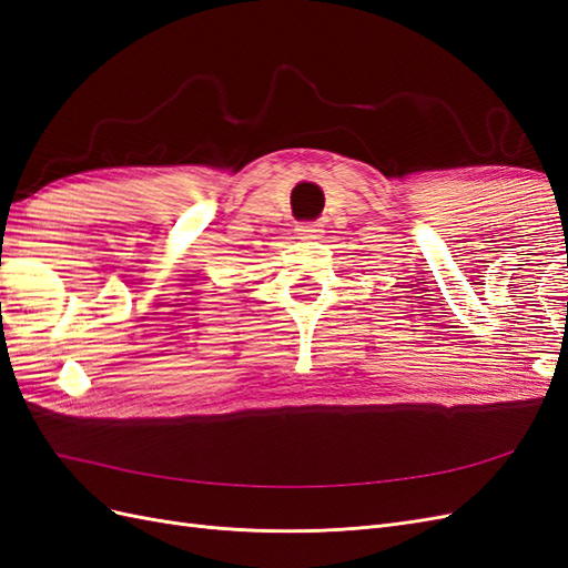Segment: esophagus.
I'll return each mask as SVG.
<instances>
[{"label": "esophagus", "mask_w": 568, "mask_h": 568, "mask_svg": "<svg viewBox=\"0 0 568 568\" xmlns=\"http://www.w3.org/2000/svg\"><path fill=\"white\" fill-rule=\"evenodd\" d=\"M296 232H298L301 239H320L324 230H322L320 222H301V225L296 227Z\"/></svg>", "instance_id": "1"}]
</instances>
